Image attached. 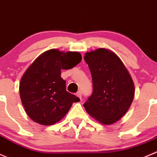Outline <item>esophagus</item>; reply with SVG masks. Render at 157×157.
Segmentation results:
<instances>
[{
    "mask_svg": "<svg viewBox=\"0 0 157 157\" xmlns=\"http://www.w3.org/2000/svg\"><path fill=\"white\" fill-rule=\"evenodd\" d=\"M76 95H77V97H79V98H80V99H81V97H82V94H81V91H80V90H79L78 92H77V94H76Z\"/></svg>",
    "mask_w": 157,
    "mask_h": 157,
    "instance_id": "1",
    "label": "esophagus"
}]
</instances>
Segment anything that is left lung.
<instances>
[{
  "instance_id": "1",
  "label": "left lung",
  "mask_w": 157,
  "mask_h": 157,
  "mask_svg": "<svg viewBox=\"0 0 157 157\" xmlns=\"http://www.w3.org/2000/svg\"><path fill=\"white\" fill-rule=\"evenodd\" d=\"M84 60L92 76L93 94L83 106L100 124H115L133 100L135 90L131 76L121 58L109 49L86 52Z\"/></svg>"
}]
</instances>
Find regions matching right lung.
Returning a JSON list of instances; mask_svg holds the SVG:
<instances>
[{
    "instance_id": "1",
    "label": "right lung",
    "mask_w": 157,
    "mask_h": 157,
    "mask_svg": "<svg viewBox=\"0 0 157 157\" xmlns=\"http://www.w3.org/2000/svg\"><path fill=\"white\" fill-rule=\"evenodd\" d=\"M82 60L77 51L51 49L35 59L21 77L19 90L21 102L30 119L44 126L60 121L73 103L80 101L66 90L61 70L71 69Z\"/></svg>"
}]
</instances>
